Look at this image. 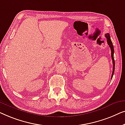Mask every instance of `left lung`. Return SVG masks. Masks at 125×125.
Segmentation results:
<instances>
[{
	"instance_id": "obj_1",
	"label": "left lung",
	"mask_w": 125,
	"mask_h": 125,
	"mask_svg": "<svg viewBox=\"0 0 125 125\" xmlns=\"http://www.w3.org/2000/svg\"><path fill=\"white\" fill-rule=\"evenodd\" d=\"M105 37L106 38V41H107V42H108V44L110 47V49H111V57H112V61H113V72H112V74L111 76V79H112V78H113L114 73H115V59H114V47L113 45V43H112L111 39H110V34H109V33H107V34H105Z\"/></svg>"
}]
</instances>
